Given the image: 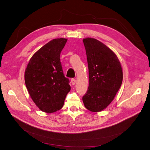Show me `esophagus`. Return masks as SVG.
<instances>
[{"mask_svg":"<svg viewBox=\"0 0 150 150\" xmlns=\"http://www.w3.org/2000/svg\"><path fill=\"white\" fill-rule=\"evenodd\" d=\"M76 81L75 79H71V83H72V85H74L76 84Z\"/></svg>","mask_w":150,"mask_h":150,"instance_id":"esophagus-1","label":"esophagus"}]
</instances>
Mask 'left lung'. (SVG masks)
<instances>
[{
    "label": "left lung",
    "instance_id": "obj_1",
    "mask_svg": "<svg viewBox=\"0 0 150 150\" xmlns=\"http://www.w3.org/2000/svg\"><path fill=\"white\" fill-rule=\"evenodd\" d=\"M89 69V87L83 97L86 109L100 112L114 99L122 81L121 63L115 53L99 40H83Z\"/></svg>",
    "mask_w": 150,
    "mask_h": 150
}]
</instances>
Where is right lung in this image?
Returning a JSON list of instances; mask_svg holds the SVG:
<instances>
[{
  "label": "right lung",
  "instance_id": "1",
  "mask_svg": "<svg viewBox=\"0 0 150 150\" xmlns=\"http://www.w3.org/2000/svg\"><path fill=\"white\" fill-rule=\"evenodd\" d=\"M67 40L57 38L45 44L32 56L25 70V83L30 96L45 112L61 110L71 90L60 62L61 52Z\"/></svg>",
  "mask_w": 150,
  "mask_h": 150
}]
</instances>
